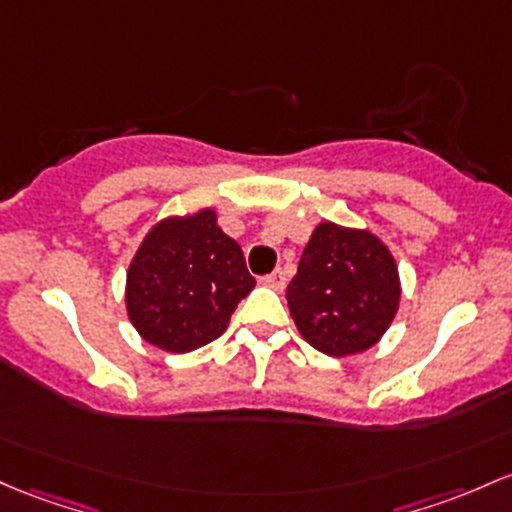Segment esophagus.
<instances>
[{"instance_id":"34e87169","label":"esophagus","mask_w":512,"mask_h":512,"mask_svg":"<svg viewBox=\"0 0 512 512\" xmlns=\"http://www.w3.org/2000/svg\"><path fill=\"white\" fill-rule=\"evenodd\" d=\"M260 284L269 286V289L282 291L286 286V277H284L282 269H274V272H269V274H265V277H260Z\"/></svg>"}]
</instances>
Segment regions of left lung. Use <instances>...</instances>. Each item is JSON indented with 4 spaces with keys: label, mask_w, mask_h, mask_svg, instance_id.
<instances>
[{
    "label": "left lung",
    "mask_w": 512,
    "mask_h": 512,
    "mask_svg": "<svg viewBox=\"0 0 512 512\" xmlns=\"http://www.w3.org/2000/svg\"><path fill=\"white\" fill-rule=\"evenodd\" d=\"M286 301L308 345L330 357L357 355L374 347L396 316V260L369 230L323 221L303 250Z\"/></svg>",
    "instance_id": "1"
}]
</instances>
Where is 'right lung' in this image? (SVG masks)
Returning a JSON list of instances; mask_svg holds the SVG:
<instances>
[{"label": "right lung", "instance_id": "obj_1", "mask_svg": "<svg viewBox=\"0 0 512 512\" xmlns=\"http://www.w3.org/2000/svg\"><path fill=\"white\" fill-rule=\"evenodd\" d=\"M252 289L240 245L201 209L148 230L126 274V311L140 338L179 355L221 338Z\"/></svg>", "mask_w": 512, "mask_h": 512}]
</instances>
